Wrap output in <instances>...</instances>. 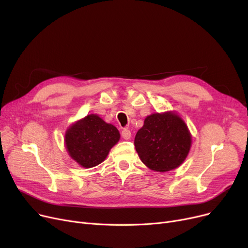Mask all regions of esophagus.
<instances>
[{"mask_svg":"<svg viewBox=\"0 0 248 248\" xmlns=\"http://www.w3.org/2000/svg\"><path fill=\"white\" fill-rule=\"evenodd\" d=\"M131 136H132V133H131V131H129L128 128H124V129H123L122 137H123L124 140H129V139H131Z\"/></svg>","mask_w":248,"mask_h":248,"instance_id":"34e87169","label":"esophagus"}]
</instances>
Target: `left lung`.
I'll return each mask as SVG.
<instances>
[{
  "label": "left lung",
  "mask_w": 248,
  "mask_h": 248,
  "mask_svg": "<svg viewBox=\"0 0 248 248\" xmlns=\"http://www.w3.org/2000/svg\"><path fill=\"white\" fill-rule=\"evenodd\" d=\"M192 144L187 124L173 111L148 115L135 138L140 161L157 172H168L185 161Z\"/></svg>",
  "instance_id": "left-lung-1"
}]
</instances>
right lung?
Returning <instances> with one entry per match:
<instances>
[{
  "label": "right lung",
  "mask_w": 248,
  "mask_h": 248,
  "mask_svg": "<svg viewBox=\"0 0 248 248\" xmlns=\"http://www.w3.org/2000/svg\"><path fill=\"white\" fill-rule=\"evenodd\" d=\"M119 129L97 114H88L74 123L65 134V146L70 157L83 168L102 163L120 140Z\"/></svg>",
  "instance_id": "add662e5"
}]
</instances>
